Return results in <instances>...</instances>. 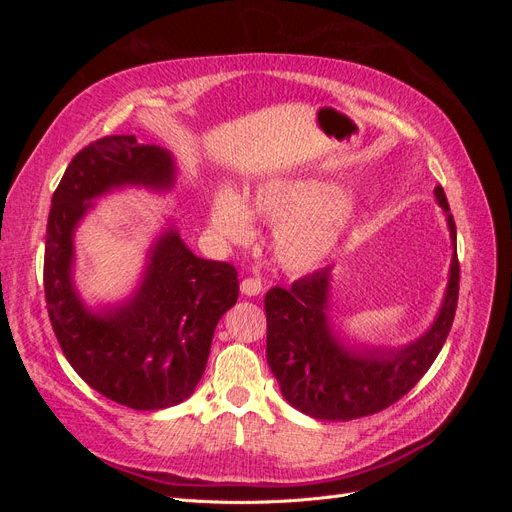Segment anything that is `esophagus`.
I'll use <instances>...</instances> for the list:
<instances>
[{
  "mask_svg": "<svg viewBox=\"0 0 512 512\" xmlns=\"http://www.w3.org/2000/svg\"><path fill=\"white\" fill-rule=\"evenodd\" d=\"M260 292H262V282L258 277H245L241 282V294H245V297H258Z\"/></svg>",
  "mask_w": 512,
  "mask_h": 512,
  "instance_id": "34e87169",
  "label": "esophagus"
}]
</instances>
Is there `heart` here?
<instances>
[{"mask_svg": "<svg viewBox=\"0 0 512 512\" xmlns=\"http://www.w3.org/2000/svg\"><path fill=\"white\" fill-rule=\"evenodd\" d=\"M250 213L277 222L273 252L294 273L318 269L344 239L354 205L333 183L314 177H280L260 183L250 203L232 188L215 192L209 224L228 241H245L252 232Z\"/></svg>", "mask_w": 512, "mask_h": 512, "instance_id": "1", "label": "heart"}]
</instances>
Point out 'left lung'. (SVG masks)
<instances>
[{"label":"left lung","instance_id":"left-lung-1","mask_svg":"<svg viewBox=\"0 0 512 512\" xmlns=\"http://www.w3.org/2000/svg\"><path fill=\"white\" fill-rule=\"evenodd\" d=\"M451 232L453 258L444 299L431 327L414 342L389 348L348 344L331 320L333 271L324 267L288 290L275 286L265 297L267 363L284 399L318 421H352L393 406L436 361L457 309V230L444 190H433Z\"/></svg>","mask_w":512,"mask_h":512}]
</instances>
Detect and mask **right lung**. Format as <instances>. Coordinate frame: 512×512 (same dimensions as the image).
Instances as JSON below:
<instances>
[{"label":"right lung","instance_id":"obj_1","mask_svg":"<svg viewBox=\"0 0 512 512\" xmlns=\"http://www.w3.org/2000/svg\"><path fill=\"white\" fill-rule=\"evenodd\" d=\"M175 181L168 149L104 136L68 164L46 224L44 297L57 342L91 389L132 410L170 408L194 393L213 331L237 303V271L196 256L166 224L128 297L91 307L74 284V232L98 198L123 188L170 192Z\"/></svg>","mask_w":512,"mask_h":512}]
</instances>
